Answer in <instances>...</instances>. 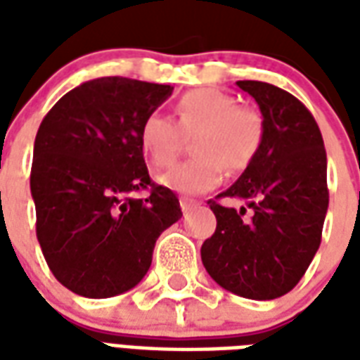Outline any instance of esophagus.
I'll return each mask as SVG.
<instances>
[{
    "label": "esophagus",
    "instance_id": "esophagus-1",
    "mask_svg": "<svg viewBox=\"0 0 360 360\" xmlns=\"http://www.w3.org/2000/svg\"><path fill=\"white\" fill-rule=\"evenodd\" d=\"M179 204H181V210L188 212V210H193V208H196L200 202L195 200V198H188V196H181Z\"/></svg>",
    "mask_w": 360,
    "mask_h": 360
}]
</instances>
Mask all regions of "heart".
Here are the masks:
<instances>
[{"mask_svg":"<svg viewBox=\"0 0 360 360\" xmlns=\"http://www.w3.org/2000/svg\"><path fill=\"white\" fill-rule=\"evenodd\" d=\"M175 123L169 115L152 111L142 119L139 142L154 167H167L177 158L181 134H196L191 144L195 160L160 175L164 187L183 195H202L216 188L227 169L241 173L257 160L264 142L260 113L243 108L233 96L216 89H196L177 102Z\"/></svg>","mask_w":360,"mask_h":360,"instance_id":"obj_1","label":"heart"}]
</instances>
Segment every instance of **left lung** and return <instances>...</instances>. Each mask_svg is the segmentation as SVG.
<instances>
[{
  "label": "left lung",
  "mask_w": 360,
  "mask_h": 360,
  "mask_svg": "<svg viewBox=\"0 0 360 360\" xmlns=\"http://www.w3.org/2000/svg\"><path fill=\"white\" fill-rule=\"evenodd\" d=\"M257 100L264 142L257 160L218 198L210 200L216 231L200 249L212 279L227 291L271 301L289 293L316 255L328 212V162L316 121L293 94L260 81H237Z\"/></svg>",
  "instance_id": "obj_1"
}]
</instances>
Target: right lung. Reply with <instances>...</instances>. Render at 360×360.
<instances>
[{
	"instance_id": "1",
	"label": "right lung",
	"mask_w": 360,
	"mask_h": 360,
	"mask_svg": "<svg viewBox=\"0 0 360 360\" xmlns=\"http://www.w3.org/2000/svg\"><path fill=\"white\" fill-rule=\"evenodd\" d=\"M173 86L102 77L67 92L36 133L30 193L36 237L61 285L89 299L133 289L158 237L183 216L179 198L152 183L139 129ZM148 188L146 199H133Z\"/></svg>"
}]
</instances>
